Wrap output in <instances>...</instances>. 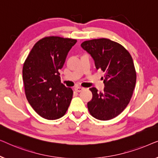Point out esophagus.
<instances>
[{
    "label": "esophagus",
    "instance_id": "obj_1",
    "mask_svg": "<svg viewBox=\"0 0 158 158\" xmlns=\"http://www.w3.org/2000/svg\"><path fill=\"white\" fill-rule=\"evenodd\" d=\"M75 90L77 92H81L82 90L84 89V88L83 87H81V86H76V87H75Z\"/></svg>",
    "mask_w": 158,
    "mask_h": 158
}]
</instances>
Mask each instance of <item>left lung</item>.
Segmentation results:
<instances>
[{
    "mask_svg": "<svg viewBox=\"0 0 158 158\" xmlns=\"http://www.w3.org/2000/svg\"><path fill=\"white\" fill-rule=\"evenodd\" d=\"M81 47L94 59L97 70L105 73L103 91L90 88L93 98L88 102V111L99 120L115 118L129 104L135 89L137 76L132 57L122 45L109 39L85 41Z\"/></svg>",
    "mask_w": 158,
    "mask_h": 158,
    "instance_id": "8db88e82",
    "label": "left lung"
}]
</instances>
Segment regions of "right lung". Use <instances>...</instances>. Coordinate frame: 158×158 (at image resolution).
I'll return each mask as SVG.
<instances>
[{"label": "right lung", "instance_id": "obj_1", "mask_svg": "<svg viewBox=\"0 0 158 158\" xmlns=\"http://www.w3.org/2000/svg\"><path fill=\"white\" fill-rule=\"evenodd\" d=\"M76 40L47 36L31 49L23 67V81L29 104L40 116L48 120L65 114L73 91L61 83L59 70Z\"/></svg>", "mask_w": 158, "mask_h": 158}]
</instances>
